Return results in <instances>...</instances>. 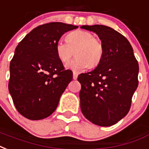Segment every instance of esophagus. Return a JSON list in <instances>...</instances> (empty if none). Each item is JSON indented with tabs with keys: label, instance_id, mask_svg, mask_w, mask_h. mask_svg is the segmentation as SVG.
Instances as JSON below:
<instances>
[{
	"label": "esophagus",
	"instance_id": "1",
	"mask_svg": "<svg viewBox=\"0 0 149 149\" xmlns=\"http://www.w3.org/2000/svg\"><path fill=\"white\" fill-rule=\"evenodd\" d=\"M77 77H78L77 72H73V79H74V80H77Z\"/></svg>",
	"mask_w": 149,
	"mask_h": 149
}]
</instances>
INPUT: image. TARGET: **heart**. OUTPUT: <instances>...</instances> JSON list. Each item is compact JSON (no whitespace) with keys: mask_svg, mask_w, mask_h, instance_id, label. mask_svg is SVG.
Segmentation results:
<instances>
[{"mask_svg":"<svg viewBox=\"0 0 149 149\" xmlns=\"http://www.w3.org/2000/svg\"><path fill=\"white\" fill-rule=\"evenodd\" d=\"M55 50L58 59L67 63L76 52L77 58L67 65L74 72L96 67L102 60L104 48L100 39L94 38L89 31L78 30L67 35V41L60 39L56 42Z\"/></svg>","mask_w":149,"mask_h":149,"instance_id":"1","label":"heart"}]
</instances>
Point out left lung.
I'll use <instances>...</instances> for the list:
<instances>
[{
    "label": "left lung",
    "mask_w": 149,
    "mask_h": 149,
    "mask_svg": "<svg viewBox=\"0 0 149 149\" xmlns=\"http://www.w3.org/2000/svg\"><path fill=\"white\" fill-rule=\"evenodd\" d=\"M80 27L97 34L104 48L96 68L78 76L80 109L95 125H113L130 109L138 86V62L127 38L113 28L98 24Z\"/></svg>",
    "instance_id": "obj_1"
}]
</instances>
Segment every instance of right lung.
<instances>
[{
    "label": "right lung",
    "instance_id": "obj_1",
    "mask_svg": "<svg viewBox=\"0 0 149 149\" xmlns=\"http://www.w3.org/2000/svg\"><path fill=\"white\" fill-rule=\"evenodd\" d=\"M78 26L52 22L38 26L16 47L10 62L8 90L16 110L30 120L47 118L56 110L72 72L58 59L55 45Z\"/></svg>",
    "mask_w": 149,
    "mask_h": 149
}]
</instances>
